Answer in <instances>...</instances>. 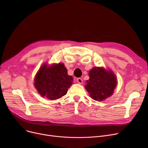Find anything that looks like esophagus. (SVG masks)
Returning <instances> with one entry per match:
<instances>
[{"mask_svg":"<svg viewBox=\"0 0 148 148\" xmlns=\"http://www.w3.org/2000/svg\"><path fill=\"white\" fill-rule=\"evenodd\" d=\"M77 81L79 84H82L83 83V80L81 78H78L77 79Z\"/></svg>","mask_w":148,"mask_h":148,"instance_id":"34e87169","label":"esophagus"}]
</instances>
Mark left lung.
<instances>
[{
  "label": "left lung",
  "mask_w": 148,
  "mask_h": 148,
  "mask_svg": "<svg viewBox=\"0 0 148 148\" xmlns=\"http://www.w3.org/2000/svg\"><path fill=\"white\" fill-rule=\"evenodd\" d=\"M85 88L90 97L96 101H103L110 97L117 84L114 74L103 68H94L89 73Z\"/></svg>",
  "instance_id": "1"
}]
</instances>
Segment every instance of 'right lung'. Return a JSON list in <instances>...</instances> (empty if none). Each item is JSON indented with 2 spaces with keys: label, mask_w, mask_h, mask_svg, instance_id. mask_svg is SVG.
Returning <instances> with one entry per match:
<instances>
[{
  "label": "right lung",
  "mask_w": 148,
  "mask_h": 148,
  "mask_svg": "<svg viewBox=\"0 0 148 148\" xmlns=\"http://www.w3.org/2000/svg\"><path fill=\"white\" fill-rule=\"evenodd\" d=\"M63 64L50 67L44 64L39 69L35 78V86L41 97L53 100L66 95L73 84V78L68 75Z\"/></svg>",
  "instance_id": "obj_1"
}]
</instances>
